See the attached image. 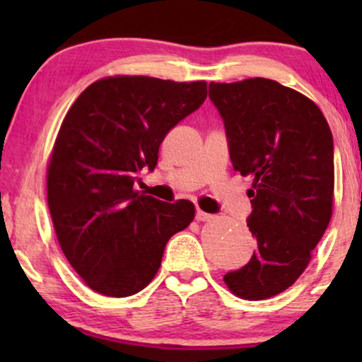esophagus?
I'll use <instances>...</instances> for the list:
<instances>
[{"instance_id":"esophagus-1","label":"esophagus","mask_w":362,"mask_h":362,"mask_svg":"<svg viewBox=\"0 0 362 362\" xmlns=\"http://www.w3.org/2000/svg\"><path fill=\"white\" fill-rule=\"evenodd\" d=\"M196 219L197 221H209V219H212V216L211 214H207V212H204V211H201V209H197L196 211Z\"/></svg>"}]
</instances>
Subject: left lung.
Listing matches in <instances>:
<instances>
[{
    "label": "left lung",
    "instance_id": "1",
    "mask_svg": "<svg viewBox=\"0 0 362 362\" xmlns=\"http://www.w3.org/2000/svg\"><path fill=\"white\" fill-rule=\"evenodd\" d=\"M235 171L254 177L247 227L252 259L224 275L232 293L265 300L293 285L331 219L334 146L308 97L270 78L209 83Z\"/></svg>",
    "mask_w": 362,
    "mask_h": 362
}]
</instances>
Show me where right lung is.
<instances>
[{"label": "right lung", "mask_w": 362, "mask_h": 362, "mask_svg": "<svg viewBox=\"0 0 362 362\" xmlns=\"http://www.w3.org/2000/svg\"><path fill=\"white\" fill-rule=\"evenodd\" d=\"M207 97L206 82L145 76L88 86L64 118L47 166V204L64 255L92 290L130 296L161 265L168 240L194 204H170L133 189L155 170L165 136Z\"/></svg>", "instance_id": "obj_1"}]
</instances>
